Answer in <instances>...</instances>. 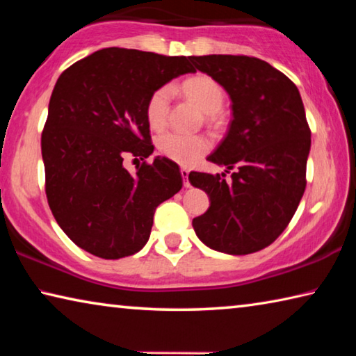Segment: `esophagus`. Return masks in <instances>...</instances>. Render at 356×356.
Returning a JSON list of instances; mask_svg holds the SVG:
<instances>
[{
	"instance_id": "obj_1",
	"label": "esophagus",
	"mask_w": 356,
	"mask_h": 356,
	"mask_svg": "<svg viewBox=\"0 0 356 356\" xmlns=\"http://www.w3.org/2000/svg\"><path fill=\"white\" fill-rule=\"evenodd\" d=\"M180 174H182V177H184V186H186V188H188V186H190V180H188L190 171L186 170V168H182V170H180Z\"/></svg>"
}]
</instances>
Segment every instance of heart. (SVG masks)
I'll use <instances>...</instances> for the list:
<instances>
[{
	"label": "heart",
	"mask_w": 356,
	"mask_h": 356,
	"mask_svg": "<svg viewBox=\"0 0 356 356\" xmlns=\"http://www.w3.org/2000/svg\"><path fill=\"white\" fill-rule=\"evenodd\" d=\"M182 89L193 104L201 111L213 114L220 111L225 102V91L213 78L207 75H195L182 83ZM172 97L171 86H161L150 94L146 104V119L152 130H161L166 125L168 111ZM160 154L176 161L179 165L190 166L196 163L207 152L210 143L206 136L185 135L177 131H168L156 141Z\"/></svg>",
	"instance_id": "obj_1"
}]
</instances>
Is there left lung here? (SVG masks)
<instances>
[{"instance_id": "left-lung-1", "label": "left lung", "mask_w": 356, "mask_h": 356, "mask_svg": "<svg viewBox=\"0 0 356 356\" xmlns=\"http://www.w3.org/2000/svg\"><path fill=\"white\" fill-rule=\"evenodd\" d=\"M197 70L225 88L232 120L207 156L225 172L188 174L209 195L207 212L193 220L204 245L242 256L264 250L287 227L306 188L311 130L295 84L268 63L250 56H191Z\"/></svg>"}]
</instances>
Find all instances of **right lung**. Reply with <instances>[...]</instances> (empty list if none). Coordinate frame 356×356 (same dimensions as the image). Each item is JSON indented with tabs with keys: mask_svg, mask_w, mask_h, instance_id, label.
<instances>
[{
	"mask_svg": "<svg viewBox=\"0 0 356 356\" xmlns=\"http://www.w3.org/2000/svg\"><path fill=\"white\" fill-rule=\"evenodd\" d=\"M196 72L185 56L104 48L58 78L42 131L48 206L81 250L131 256L147 243L155 209L182 188L177 163L155 156L125 170V155L154 152L146 104L172 78Z\"/></svg>",
	"mask_w": 356,
	"mask_h": 356,
	"instance_id": "add662e5",
	"label": "right lung"
}]
</instances>
